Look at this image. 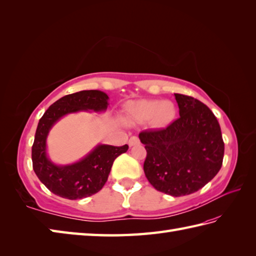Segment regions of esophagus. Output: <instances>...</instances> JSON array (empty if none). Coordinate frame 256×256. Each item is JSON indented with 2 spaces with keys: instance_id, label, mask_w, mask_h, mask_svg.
<instances>
[{
  "instance_id": "obj_1",
  "label": "esophagus",
  "mask_w": 256,
  "mask_h": 256,
  "mask_svg": "<svg viewBox=\"0 0 256 256\" xmlns=\"http://www.w3.org/2000/svg\"><path fill=\"white\" fill-rule=\"evenodd\" d=\"M136 144H140V140H138V136H132L131 138L128 140V145L130 146H134Z\"/></svg>"
}]
</instances>
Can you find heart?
Masks as SVG:
<instances>
[{
  "label": "heart",
  "instance_id": "1",
  "mask_svg": "<svg viewBox=\"0 0 256 256\" xmlns=\"http://www.w3.org/2000/svg\"><path fill=\"white\" fill-rule=\"evenodd\" d=\"M128 112L138 121L150 120L152 125L157 128H166L176 116V108L172 102L156 99L133 102L128 106Z\"/></svg>",
  "mask_w": 256,
  "mask_h": 256
}]
</instances>
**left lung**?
Masks as SVG:
<instances>
[{
	"mask_svg": "<svg viewBox=\"0 0 256 256\" xmlns=\"http://www.w3.org/2000/svg\"><path fill=\"white\" fill-rule=\"evenodd\" d=\"M179 116L166 128L140 132L148 152L144 172L152 186L172 197L198 192L222 166L224 143L218 120L192 96L175 94Z\"/></svg>",
	"mask_w": 256,
	"mask_h": 256,
	"instance_id": "left-lung-1",
	"label": "left lung"
}]
</instances>
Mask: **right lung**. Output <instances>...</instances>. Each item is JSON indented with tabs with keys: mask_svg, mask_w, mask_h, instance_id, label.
<instances>
[{
	"mask_svg": "<svg viewBox=\"0 0 256 256\" xmlns=\"http://www.w3.org/2000/svg\"><path fill=\"white\" fill-rule=\"evenodd\" d=\"M108 96L99 90H84L64 96L47 108L38 122L32 160L40 180L59 197L76 200L100 192L108 180L114 160L128 146L98 145L84 158L72 165L59 166L48 158L46 140L52 125L69 113L79 111L102 112L108 108Z\"/></svg>",
	"mask_w": 256,
	"mask_h": 256,
	"instance_id": "1",
	"label": "right lung"
}]
</instances>
